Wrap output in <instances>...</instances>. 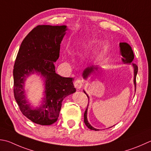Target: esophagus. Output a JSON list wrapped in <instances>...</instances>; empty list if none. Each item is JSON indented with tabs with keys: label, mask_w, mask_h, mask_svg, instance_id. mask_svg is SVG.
I'll return each instance as SVG.
<instances>
[{
	"label": "esophagus",
	"mask_w": 151,
	"mask_h": 151,
	"mask_svg": "<svg viewBox=\"0 0 151 151\" xmlns=\"http://www.w3.org/2000/svg\"><path fill=\"white\" fill-rule=\"evenodd\" d=\"M74 85H75V87L76 89H81L82 86H83V81L81 79L76 80L75 82H74Z\"/></svg>",
	"instance_id": "1"
}]
</instances>
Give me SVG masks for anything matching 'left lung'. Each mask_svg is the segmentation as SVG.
I'll use <instances>...</instances> for the list:
<instances>
[{
  "mask_svg": "<svg viewBox=\"0 0 151 151\" xmlns=\"http://www.w3.org/2000/svg\"><path fill=\"white\" fill-rule=\"evenodd\" d=\"M119 46H120V54L122 56V61L124 63H132L133 60L134 59V52H133V50H132L131 46H129L128 44H127L126 42H120L119 44ZM132 65L134 68V84L135 86V89H136V76H137V73L138 71V67L137 65L135 63H132ZM94 69L97 70L96 67H90V68L88 67V68H87V69H86L83 72L84 78H86L91 73L93 72ZM84 93H85V91H84ZM86 96L88 97V100H89V97H88V95H86ZM88 106H87V108H86V109L84 114V122L85 123L86 126L89 129H92V130L98 131L99 129H97L96 128H93V127L91 126L88 122V120H87Z\"/></svg>",
  "mask_w": 151,
  "mask_h": 151,
  "instance_id": "1",
  "label": "left lung"
}]
</instances>
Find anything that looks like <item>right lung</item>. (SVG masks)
Listing matches in <instances>:
<instances>
[{
  "label": "right lung",
  "mask_w": 151,
  "mask_h": 151,
  "mask_svg": "<svg viewBox=\"0 0 151 151\" xmlns=\"http://www.w3.org/2000/svg\"><path fill=\"white\" fill-rule=\"evenodd\" d=\"M67 27L38 25L22 41L14 66V94L20 111L37 124L51 125L58 120L62 101L76 91L73 78L55 73L54 62L60 57V44ZM41 74L45 81V97L39 108L32 109L26 100L23 85L31 73Z\"/></svg>",
  "instance_id": "right-lung-1"
}]
</instances>
